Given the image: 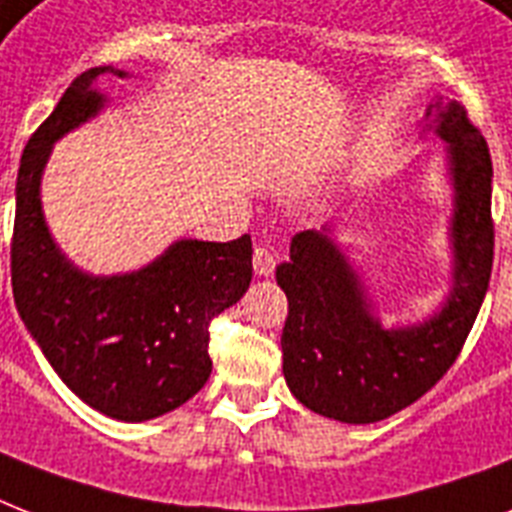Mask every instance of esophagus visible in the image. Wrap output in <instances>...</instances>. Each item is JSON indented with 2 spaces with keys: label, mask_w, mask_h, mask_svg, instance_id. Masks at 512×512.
Wrapping results in <instances>:
<instances>
[{
  "label": "esophagus",
  "mask_w": 512,
  "mask_h": 512,
  "mask_svg": "<svg viewBox=\"0 0 512 512\" xmlns=\"http://www.w3.org/2000/svg\"><path fill=\"white\" fill-rule=\"evenodd\" d=\"M252 268H255L257 276H271L273 268H276V252L268 244H257L255 252H252Z\"/></svg>",
  "instance_id": "34e87169"
}]
</instances>
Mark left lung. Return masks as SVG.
Here are the masks:
<instances>
[{
  "label": "left lung",
  "instance_id": "1",
  "mask_svg": "<svg viewBox=\"0 0 512 512\" xmlns=\"http://www.w3.org/2000/svg\"><path fill=\"white\" fill-rule=\"evenodd\" d=\"M425 116L446 140L454 185V287L441 311L412 327H382L329 228L297 233L289 263L276 268V281L289 300L281 332L284 377L300 404L329 420L380 422L425 396L460 356L489 289L494 260L489 146L457 100H438Z\"/></svg>",
  "mask_w": 512,
  "mask_h": 512
}]
</instances>
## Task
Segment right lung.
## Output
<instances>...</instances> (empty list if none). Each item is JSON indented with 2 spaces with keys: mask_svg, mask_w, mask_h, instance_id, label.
<instances>
[{
  "mask_svg": "<svg viewBox=\"0 0 512 512\" xmlns=\"http://www.w3.org/2000/svg\"><path fill=\"white\" fill-rule=\"evenodd\" d=\"M103 74L127 76L114 66L76 76L20 156L12 297L44 358L84 404L143 422L185 404L209 380V324L247 292L252 239H180L122 276H90L68 263L44 223L39 185L52 143L106 106L95 90Z\"/></svg>",
  "mask_w": 512,
  "mask_h": 512,
  "instance_id": "right-lung-1",
  "label": "right lung"
}]
</instances>
